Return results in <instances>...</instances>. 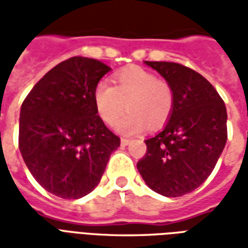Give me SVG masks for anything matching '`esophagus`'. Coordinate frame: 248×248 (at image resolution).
Returning <instances> with one entry per match:
<instances>
[{
	"label": "esophagus",
	"mask_w": 248,
	"mask_h": 248,
	"mask_svg": "<svg viewBox=\"0 0 248 248\" xmlns=\"http://www.w3.org/2000/svg\"><path fill=\"white\" fill-rule=\"evenodd\" d=\"M130 143V140H127V138H122L121 140V145L122 146H127Z\"/></svg>",
	"instance_id": "34e87169"
}]
</instances>
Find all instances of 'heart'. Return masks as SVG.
<instances>
[{"label":"heart","mask_w":248,"mask_h":248,"mask_svg":"<svg viewBox=\"0 0 248 248\" xmlns=\"http://www.w3.org/2000/svg\"><path fill=\"white\" fill-rule=\"evenodd\" d=\"M97 113L105 124H114L127 108L129 113L117 124L122 134H138L159 129L174 108V93L169 82L151 71L133 66L114 76V86L99 82L93 94Z\"/></svg>","instance_id":"b5f03b06"}]
</instances>
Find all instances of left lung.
<instances>
[{
	"label": "left lung",
	"mask_w": 248,
	"mask_h": 248,
	"mask_svg": "<svg viewBox=\"0 0 248 248\" xmlns=\"http://www.w3.org/2000/svg\"><path fill=\"white\" fill-rule=\"evenodd\" d=\"M174 93V108L161 133L145 140L147 153L137 163L153 191L182 197L213 172L227 140V111L210 82L174 62L145 61Z\"/></svg>",
	"instance_id": "8db88e82"
}]
</instances>
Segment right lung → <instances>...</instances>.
<instances>
[{
    "label": "right lung",
    "instance_id": "obj_1",
    "mask_svg": "<svg viewBox=\"0 0 248 248\" xmlns=\"http://www.w3.org/2000/svg\"><path fill=\"white\" fill-rule=\"evenodd\" d=\"M110 70L98 60L71 57L47 71L21 106L19 151L35 181L57 197L92 192L119 147L93 99Z\"/></svg>",
    "mask_w": 248,
    "mask_h": 248
}]
</instances>
